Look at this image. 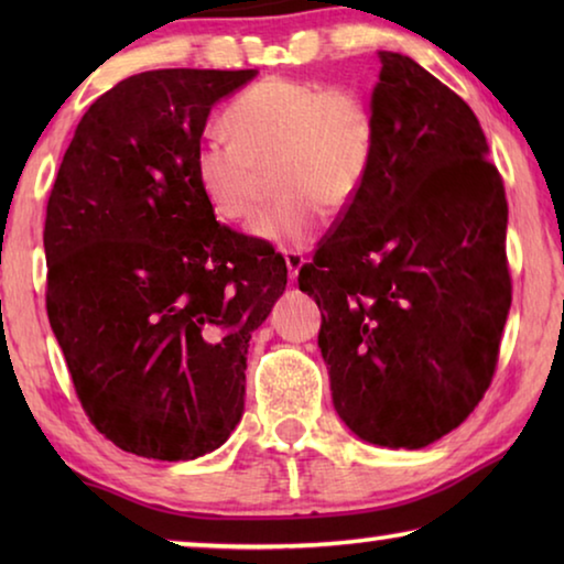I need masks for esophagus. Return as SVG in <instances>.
<instances>
[{"label": "esophagus", "mask_w": 564, "mask_h": 564, "mask_svg": "<svg viewBox=\"0 0 564 564\" xmlns=\"http://www.w3.org/2000/svg\"><path fill=\"white\" fill-rule=\"evenodd\" d=\"M283 259H285V265H289V279L295 281V279H299V271L303 269V263H305L303 253L301 251H285Z\"/></svg>", "instance_id": "esophagus-1"}]
</instances>
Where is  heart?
<instances>
[{
    "label": "heart",
    "mask_w": 564,
    "mask_h": 564,
    "mask_svg": "<svg viewBox=\"0 0 564 564\" xmlns=\"http://www.w3.org/2000/svg\"><path fill=\"white\" fill-rule=\"evenodd\" d=\"M221 129L196 151L198 188L212 212L246 224L275 169L283 191L253 234L279 248H301L318 234L330 208L348 206L366 181L376 121L356 91L311 79L265 76L236 94Z\"/></svg>",
    "instance_id": "1"
}]
</instances>
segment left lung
Listing matches in <instances>:
<instances>
[{
	"instance_id": "1",
	"label": "left lung",
	"mask_w": 564,
	"mask_h": 564,
	"mask_svg": "<svg viewBox=\"0 0 564 564\" xmlns=\"http://www.w3.org/2000/svg\"><path fill=\"white\" fill-rule=\"evenodd\" d=\"M378 56L370 169L299 285L321 308L343 423L417 451L490 388L512 301L508 202L473 109L410 56Z\"/></svg>"
}]
</instances>
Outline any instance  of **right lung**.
Wrapping results in <instances>:
<instances>
[{"label":"right lung","mask_w":564,"mask_h":564,"mask_svg":"<svg viewBox=\"0 0 564 564\" xmlns=\"http://www.w3.org/2000/svg\"><path fill=\"white\" fill-rule=\"evenodd\" d=\"M256 69L133 74L91 104L46 204V313L94 427L194 460L243 415L246 352L285 261L218 224L194 161L208 111Z\"/></svg>","instance_id":"add662e5"}]
</instances>
